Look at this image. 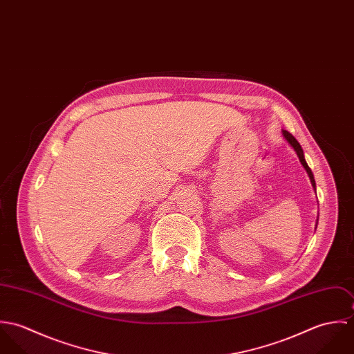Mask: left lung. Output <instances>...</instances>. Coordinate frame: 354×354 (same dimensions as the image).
I'll list each match as a JSON object with an SVG mask.
<instances>
[{"instance_id": "1", "label": "left lung", "mask_w": 354, "mask_h": 354, "mask_svg": "<svg viewBox=\"0 0 354 354\" xmlns=\"http://www.w3.org/2000/svg\"><path fill=\"white\" fill-rule=\"evenodd\" d=\"M282 135H283V138L286 139V142H288V143L295 149V151L297 152V156H299V159H300V162H301L304 169L306 170V173H308V176H309V180H310V184H312V187H313V189H315V192H316V183H315V178H313V173H312V170L309 169L308 163L305 162L303 149H301L300 143H299V142L296 140V138H295L292 133H289L288 131H282ZM316 226H317V222H316Z\"/></svg>"}]
</instances>
